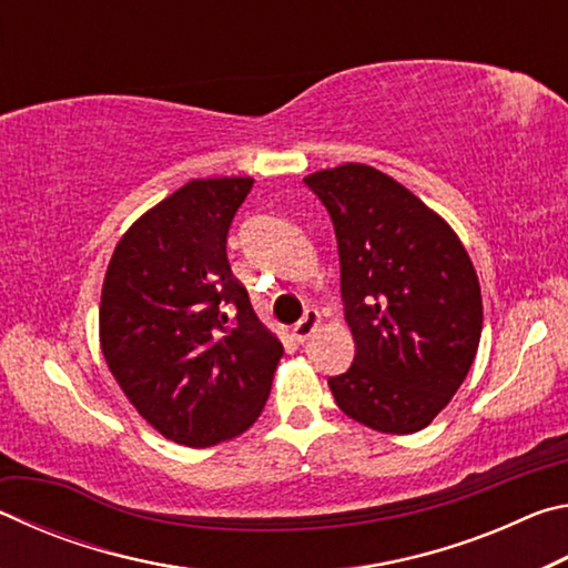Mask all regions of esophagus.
Wrapping results in <instances>:
<instances>
[{
  "label": "esophagus",
  "mask_w": 568,
  "mask_h": 568,
  "mask_svg": "<svg viewBox=\"0 0 568 568\" xmlns=\"http://www.w3.org/2000/svg\"><path fill=\"white\" fill-rule=\"evenodd\" d=\"M318 323H321L318 311H305L303 318L293 325V341L305 343L307 338H311V333L318 328Z\"/></svg>",
  "instance_id": "1"
}]
</instances>
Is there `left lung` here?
Segmentation results:
<instances>
[{
  "mask_svg": "<svg viewBox=\"0 0 568 568\" xmlns=\"http://www.w3.org/2000/svg\"><path fill=\"white\" fill-rule=\"evenodd\" d=\"M333 220L355 358L328 378L338 408L381 434L426 428L466 381L484 303L444 217L381 170L348 162L307 175Z\"/></svg>",
  "mask_w": 568,
  "mask_h": 568,
  "instance_id": "left-lung-1",
  "label": "left lung"
}]
</instances>
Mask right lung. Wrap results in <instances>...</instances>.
Wrapping results in <instances>:
<instances>
[{"label":"right lung","mask_w":568,"mask_h":568,"mask_svg":"<svg viewBox=\"0 0 568 568\" xmlns=\"http://www.w3.org/2000/svg\"><path fill=\"white\" fill-rule=\"evenodd\" d=\"M250 187V178L190 180L122 235L104 275V361L140 416L182 446L253 426L283 355L227 263Z\"/></svg>","instance_id":"1"}]
</instances>
